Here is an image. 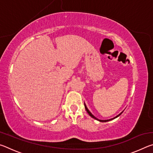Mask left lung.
<instances>
[{
    "instance_id": "8db88e82",
    "label": "left lung",
    "mask_w": 153,
    "mask_h": 153,
    "mask_svg": "<svg viewBox=\"0 0 153 153\" xmlns=\"http://www.w3.org/2000/svg\"><path fill=\"white\" fill-rule=\"evenodd\" d=\"M84 106H85V108H86V111L88 112V113L89 114V115L90 116V117H92V118H94V119H95L96 120H98V121H99L100 122H107V121H111V120H114V119H115V118H117V117H118L119 116H120L121 113H123V111L121 113H120V114H119V115H117V116H116V117H113V118H112V119H110V120H98V118H97L96 117H94V115H92V114L91 113V112H90V111L88 110V108H87V107H86V104H85L84 103Z\"/></svg>"
}]
</instances>
